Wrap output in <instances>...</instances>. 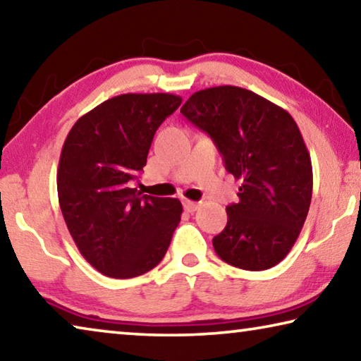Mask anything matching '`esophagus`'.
<instances>
[{"label": "esophagus", "mask_w": 361, "mask_h": 361, "mask_svg": "<svg viewBox=\"0 0 361 361\" xmlns=\"http://www.w3.org/2000/svg\"><path fill=\"white\" fill-rule=\"evenodd\" d=\"M183 207H185L186 212H191V214H192V212H196L199 207H201V204L194 202V201H185V202H183Z\"/></svg>", "instance_id": "esophagus-1"}]
</instances>
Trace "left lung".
Listing matches in <instances>:
<instances>
[{
  "label": "left lung",
  "mask_w": 361,
  "mask_h": 361,
  "mask_svg": "<svg viewBox=\"0 0 361 361\" xmlns=\"http://www.w3.org/2000/svg\"><path fill=\"white\" fill-rule=\"evenodd\" d=\"M181 114L219 147L225 169L241 181L239 202L212 239L223 262L260 271L278 265L299 238L312 202L310 154L283 107L239 87L194 93Z\"/></svg>",
  "instance_id": "1"
}]
</instances>
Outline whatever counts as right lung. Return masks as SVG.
Listing matches in <instances>:
<instances>
[{"label": "right lung", "mask_w": 361, "mask_h": 361, "mask_svg": "<svg viewBox=\"0 0 361 361\" xmlns=\"http://www.w3.org/2000/svg\"><path fill=\"white\" fill-rule=\"evenodd\" d=\"M181 104L169 93L120 94L80 117L57 169L68 233L88 263L111 278L159 265L181 219V202L146 196L131 181L146 165L157 128Z\"/></svg>", "instance_id": "right-lung-1"}]
</instances>
